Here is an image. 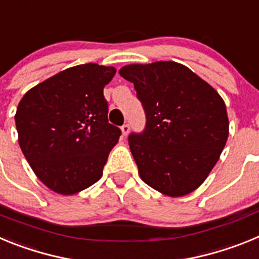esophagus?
Returning a JSON list of instances; mask_svg holds the SVG:
<instances>
[{"label": "esophagus", "instance_id": "obj_1", "mask_svg": "<svg viewBox=\"0 0 259 259\" xmlns=\"http://www.w3.org/2000/svg\"><path fill=\"white\" fill-rule=\"evenodd\" d=\"M128 132H130V124H128V123H124V124L122 125V134H123V136H127Z\"/></svg>", "mask_w": 259, "mask_h": 259}]
</instances>
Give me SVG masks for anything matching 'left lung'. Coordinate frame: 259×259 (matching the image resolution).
Masks as SVG:
<instances>
[{
	"instance_id": "1",
	"label": "left lung",
	"mask_w": 259,
	"mask_h": 259,
	"mask_svg": "<svg viewBox=\"0 0 259 259\" xmlns=\"http://www.w3.org/2000/svg\"><path fill=\"white\" fill-rule=\"evenodd\" d=\"M145 128L128 144L140 178L161 193L180 197L198 188L218 162L228 137L226 105L211 85L176 62L128 65Z\"/></svg>"
}]
</instances>
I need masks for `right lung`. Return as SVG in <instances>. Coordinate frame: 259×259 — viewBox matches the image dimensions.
Returning a JSON list of instances; mask_svg holds the SVG:
<instances>
[{
    "mask_svg": "<svg viewBox=\"0 0 259 259\" xmlns=\"http://www.w3.org/2000/svg\"><path fill=\"white\" fill-rule=\"evenodd\" d=\"M114 67L87 63L61 71L29 89L15 114L19 145L38 179L74 194L101 179L120 128L107 120L104 88Z\"/></svg>",
    "mask_w": 259,
    "mask_h": 259,
    "instance_id": "1",
    "label": "right lung"
}]
</instances>
